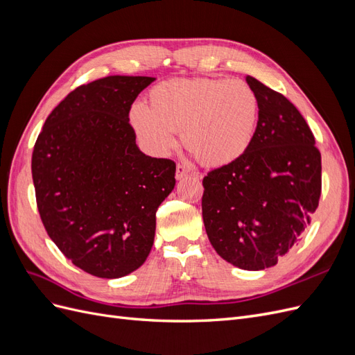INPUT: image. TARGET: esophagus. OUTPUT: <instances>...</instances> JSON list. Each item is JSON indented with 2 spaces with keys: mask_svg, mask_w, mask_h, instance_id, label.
<instances>
[{
  "mask_svg": "<svg viewBox=\"0 0 355 355\" xmlns=\"http://www.w3.org/2000/svg\"><path fill=\"white\" fill-rule=\"evenodd\" d=\"M188 173H189V170H188V167H185L184 164H178V166H176V179H178V180L184 179L185 176H188Z\"/></svg>",
  "mask_w": 355,
  "mask_h": 355,
  "instance_id": "obj_1",
  "label": "esophagus"
}]
</instances>
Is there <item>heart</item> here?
Here are the masks:
<instances>
[{
    "instance_id": "1",
    "label": "heart",
    "mask_w": 355,
    "mask_h": 355,
    "mask_svg": "<svg viewBox=\"0 0 355 355\" xmlns=\"http://www.w3.org/2000/svg\"><path fill=\"white\" fill-rule=\"evenodd\" d=\"M148 106L135 103L130 123L144 145L166 155L182 144L204 166H227L253 142L259 118V99L243 80L196 78L157 84Z\"/></svg>"
}]
</instances>
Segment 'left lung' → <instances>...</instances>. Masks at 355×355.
<instances>
[{
	"label": "left lung",
	"instance_id": "left-lung-1",
	"mask_svg": "<svg viewBox=\"0 0 355 355\" xmlns=\"http://www.w3.org/2000/svg\"><path fill=\"white\" fill-rule=\"evenodd\" d=\"M259 99L249 149L202 179V220L234 266H274L311 223L321 196V154L305 118L282 93L247 75Z\"/></svg>",
	"mask_w": 355,
	"mask_h": 355
}]
</instances>
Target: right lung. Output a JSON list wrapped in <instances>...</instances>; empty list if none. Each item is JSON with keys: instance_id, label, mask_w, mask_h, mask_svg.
I'll list each match as a JSON object with an SVG mask.
<instances>
[{"instance_id": "add662e5", "label": "right lung", "mask_w": 355, "mask_h": 355, "mask_svg": "<svg viewBox=\"0 0 355 355\" xmlns=\"http://www.w3.org/2000/svg\"><path fill=\"white\" fill-rule=\"evenodd\" d=\"M154 80L111 75L80 85L47 116L32 153L49 237L94 277L120 278L146 261L157 209L176 184L175 161L145 155L128 123Z\"/></svg>"}]
</instances>
